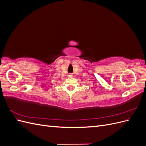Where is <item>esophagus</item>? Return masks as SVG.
<instances>
[{
    "mask_svg": "<svg viewBox=\"0 0 146 146\" xmlns=\"http://www.w3.org/2000/svg\"><path fill=\"white\" fill-rule=\"evenodd\" d=\"M72 74H69V75H68V76L69 77H72Z\"/></svg>",
    "mask_w": 146,
    "mask_h": 146,
    "instance_id": "obj_1",
    "label": "esophagus"
}]
</instances>
